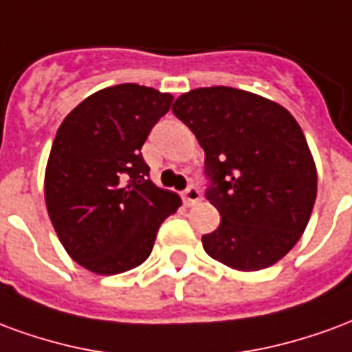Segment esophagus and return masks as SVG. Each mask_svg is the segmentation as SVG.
I'll return each mask as SVG.
<instances>
[{"label": "esophagus", "instance_id": "esophagus-1", "mask_svg": "<svg viewBox=\"0 0 352 352\" xmlns=\"http://www.w3.org/2000/svg\"><path fill=\"white\" fill-rule=\"evenodd\" d=\"M184 199H186L187 206H193V204H197V202L201 201V191H199V187H195V186L187 187Z\"/></svg>", "mask_w": 352, "mask_h": 352}]
</instances>
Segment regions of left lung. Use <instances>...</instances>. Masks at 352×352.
Masks as SVG:
<instances>
[{"instance_id":"1","label":"left lung","mask_w":352,"mask_h":352,"mask_svg":"<svg viewBox=\"0 0 352 352\" xmlns=\"http://www.w3.org/2000/svg\"><path fill=\"white\" fill-rule=\"evenodd\" d=\"M173 112L204 150L206 199L219 227L202 236L208 255L232 270L268 268L296 245L317 199V168L287 109L243 89L182 94Z\"/></svg>"}]
</instances>
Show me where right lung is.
<instances>
[{"mask_svg":"<svg viewBox=\"0 0 352 352\" xmlns=\"http://www.w3.org/2000/svg\"><path fill=\"white\" fill-rule=\"evenodd\" d=\"M173 95L138 84L99 89L69 112L54 138L45 201L69 257L99 276L137 268L161 223L182 206L150 179L140 148Z\"/></svg>","mask_w":352,"mask_h":352,"instance_id":"add662e5","label":"right lung"}]
</instances>
